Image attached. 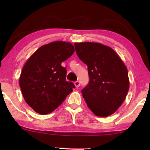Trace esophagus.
<instances>
[{
	"label": "esophagus",
	"instance_id": "esophagus-1",
	"mask_svg": "<svg viewBox=\"0 0 150 150\" xmlns=\"http://www.w3.org/2000/svg\"><path fill=\"white\" fill-rule=\"evenodd\" d=\"M75 87H76V88H77V87H80V82H79V81H76V82H75Z\"/></svg>",
	"mask_w": 150,
	"mask_h": 150
}]
</instances>
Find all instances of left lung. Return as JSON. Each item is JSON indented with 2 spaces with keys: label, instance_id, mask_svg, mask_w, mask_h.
I'll use <instances>...</instances> for the list:
<instances>
[{
  "label": "left lung",
  "instance_id": "8db88e82",
  "mask_svg": "<svg viewBox=\"0 0 150 150\" xmlns=\"http://www.w3.org/2000/svg\"><path fill=\"white\" fill-rule=\"evenodd\" d=\"M75 47L77 56L87 65L89 82L82 90L87 106L96 116H111L121 106L128 92L126 66L109 46L82 42L75 43Z\"/></svg>",
  "mask_w": 150,
  "mask_h": 150
}]
</instances>
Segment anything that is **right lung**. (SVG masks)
I'll use <instances>...</instances> for the list:
<instances>
[{"mask_svg":"<svg viewBox=\"0 0 150 150\" xmlns=\"http://www.w3.org/2000/svg\"><path fill=\"white\" fill-rule=\"evenodd\" d=\"M69 42H51L39 48L27 60L20 77L24 99L34 111L42 115L54 111L75 85L66 81L67 70L62 62L73 54Z\"/></svg>","mask_w":150,"mask_h":150,"instance_id":"right-lung-1","label":"right lung"}]
</instances>
